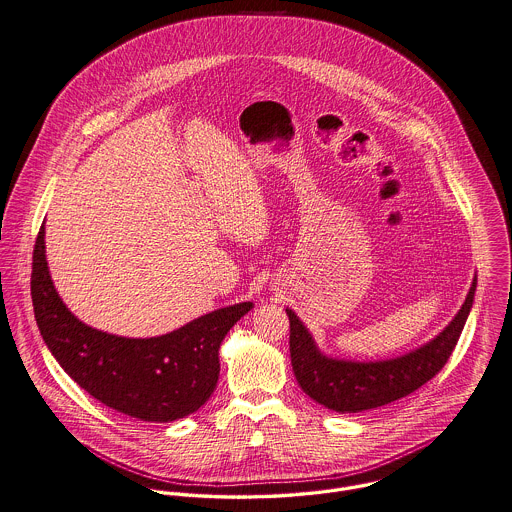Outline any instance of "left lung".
<instances>
[{
  "mask_svg": "<svg viewBox=\"0 0 512 512\" xmlns=\"http://www.w3.org/2000/svg\"><path fill=\"white\" fill-rule=\"evenodd\" d=\"M477 278L471 281L462 309L448 326L417 350L379 362H354L325 356L307 326L291 311L289 352L301 389L336 413H362L411 395L444 368L469 317Z\"/></svg>",
  "mask_w": 512,
  "mask_h": 512,
  "instance_id": "1",
  "label": "left lung"
}]
</instances>
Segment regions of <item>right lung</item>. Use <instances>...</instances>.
I'll use <instances>...</instances> for the list:
<instances>
[{"label": "right lung", "instance_id": "obj_1", "mask_svg": "<svg viewBox=\"0 0 512 512\" xmlns=\"http://www.w3.org/2000/svg\"><path fill=\"white\" fill-rule=\"evenodd\" d=\"M31 297L43 340L82 389L99 403L146 422L184 419L207 403L219 379V348L254 305L234 303L152 338L97 330L74 317L48 272L45 225L33 250Z\"/></svg>", "mask_w": 512, "mask_h": 512}]
</instances>
